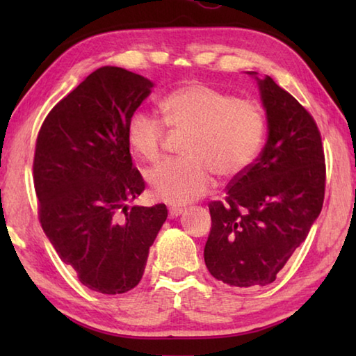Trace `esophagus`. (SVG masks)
<instances>
[{
  "label": "esophagus",
  "mask_w": 356,
  "mask_h": 356,
  "mask_svg": "<svg viewBox=\"0 0 356 356\" xmlns=\"http://www.w3.org/2000/svg\"><path fill=\"white\" fill-rule=\"evenodd\" d=\"M182 212H184L182 207H170L168 209V216H170V218H176V216H179Z\"/></svg>",
  "instance_id": "obj_1"
}]
</instances>
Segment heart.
I'll return each instance as SVG.
<instances>
[{
  "mask_svg": "<svg viewBox=\"0 0 356 356\" xmlns=\"http://www.w3.org/2000/svg\"><path fill=\"white\" fill-rule=\"evenodd\" d=\"M163 122L147 113H134L127 141L144 161L160 159L171 134L185 135V156L161 161L146 174L150 191L170 204H186L212 190L213 174L232 180L248 170L261 150L265 118L254 102L232 97L206 83L193 81L174 89L160 102Z\"/></svg>",
  "mask_w": 356,
  "mask_h": 356,
  "instance_id": "1",
  "label": "heart"
}]
</instances>
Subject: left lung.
I'll return each instance as SVG.
<instances>
[{
  "label": "left lung",
  "mask_w": 356,
  "mask_h": 356,
  "mask_svg": "<svg viewBox=\"0 0 356 356\" xmlns=\"http://www.w3.org/2000/svg\"><path fill=\"white\" fill-rule=\"evenodd\" d=\"M257 84L267 144L231 180L225 201L209 204L212 229L204 261L213 278L232 287L273 282L308 237L325 196V155L314 118L273 78H257Z\"/></svg>",
  "instance_id": "obj_1"
}]
</instances>
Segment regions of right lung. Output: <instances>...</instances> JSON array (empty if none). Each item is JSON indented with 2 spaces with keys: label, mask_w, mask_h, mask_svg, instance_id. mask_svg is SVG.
Returning a JSON list of instances; mask_svg holds the SVG:
<instances>
[{
  "label": "right lung",
  "mask_w": 356,
  "mask_h": 356,
  "mask_svg": "<svg viewBox=\"0 0 356 356\" xmlns=\"http://www.w3.org/2000/svg\"><path fill=\"white\" fill-rule=\"evenodd\" d=\"M154 83L100 67L53 106L33 161L40 226L91 291L134 289L168 216L165 204L127 206L146 188L131 163L127 124Z\"/></svg>",
  "instance_id": "add662e5"
}]
</instances>
